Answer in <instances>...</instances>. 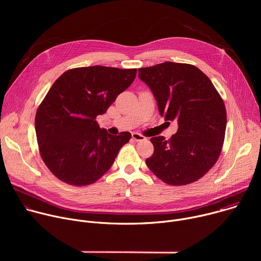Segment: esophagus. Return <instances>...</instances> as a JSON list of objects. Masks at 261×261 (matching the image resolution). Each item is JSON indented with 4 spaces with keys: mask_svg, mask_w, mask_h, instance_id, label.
Returning <instances> with one entry per match:
<instances>
[{
    "mask_svg": "<svg viewBox=\"0 0 261 261\" xmlns=\"http://www.w3.org/2000/svg\"><path fill=\"white\" fill-rule=\"evenodd\" d=\"M132 138H133L135 141H142V140L145 139V137H144L143 135H141V134H139V133H137V132L132 133Z\"/></svg>",
    "mask_w": 261,
    "mask_h": 261,
    "instance_id": "1",
    "label": "esophagus"
}]
</instances>
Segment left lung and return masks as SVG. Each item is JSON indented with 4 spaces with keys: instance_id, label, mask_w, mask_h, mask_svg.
<instances>
[{
    "instance_id": "8db88e82",
    "label": "left lung",
    "mask_w": 261,
    "mask_h": 261,
    "mask_svg": "<svg viewBox=\"0 0 261 261\" xmlns=\"http://www.w3.org/2000/svg\"><path fill=\"white\" fill-rule=\"evenodd\" d=\"M138 72L151 89L160 115L178 125L168 140L151 138L154 154L145 160L147 167L172 186L199 179L222 150L227 121L224 102L210 79L193 65L165 62Z\"/></svg>"
}]
</instances>
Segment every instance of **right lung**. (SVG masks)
Masks as SVG:
<instances>
[{
	"label": "right lung",
	"mask_w": 261,
	"mask_h": 261,
	"mask_svg": "<svg viewBox=\"0 0 261 261\" xmlns=\"http://www.w3.org/2000/svg\"><path fill=\"white\" fill-rule=\"evenodd\" d=\"M136 72L81 67L64 72L54 83L37 109L35 129L41 158L59 179L79 187L91 185L114 164L131 133L110 135L96 118L130 87Z\"/></svg>",
	"instance_id": "right-lung-1"
}]
</instances>
